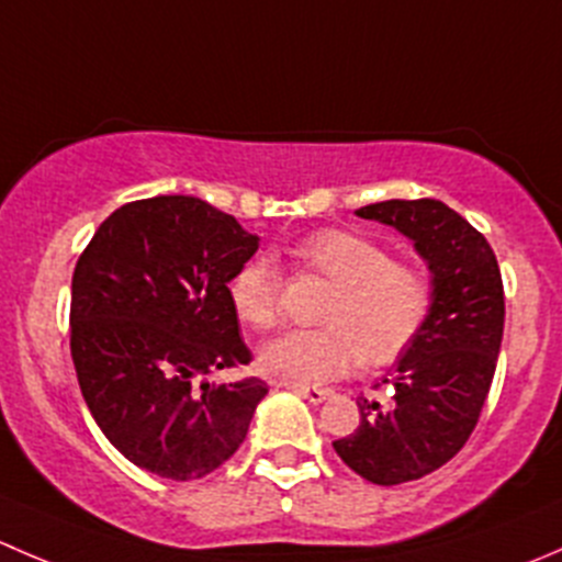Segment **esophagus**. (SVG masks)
I'll list each match as a JSON object with an SVG mask.
<instances>
[{"label":"esophagus","instance_id":"esophagus-1","mask_svg":"<svg viewBox=\"0 0 562 562\" xmlns=\"http://www.w3.org/2000/svg\"><path fill=\"white\" fill-rule=\"evenodd\" d=\"M282 386H285V389H291L293 394L304 396V400H310V402H313V405H317V402H323V400H328V396L334 394L331 389H317V386H296V383H282Z\"/></svg>","mask_w":562,"mask_h":562}]
</instances>
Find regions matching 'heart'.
I'll return each instance as SVG.
<instances>
[{
    "mask_svg": "<svg viewBox=\"0 0 562 562\" xmlns=\"http://www.w3.org/2000/svg\"><path fill=\"white\" fill-rule=\"evenodd\" d=\"M293 263L331 282L317 328H296L260 350L266 375L282 383H326L364 356L386 364L416 339L432 310V280L411 260H396L381 241L345 228H321L288 247ZM280 271L247 258L228 280L234 315L255 331L280 317Z\"/></svg>",
    "mask_w": 562,
    "mask_h": 562,
    "instance_id": "obj_1",
    "label": "heart"
}]
</instances>
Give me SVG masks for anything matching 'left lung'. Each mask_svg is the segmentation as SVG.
<instances>
[{
  "mask_svg": "<svg viewBox=\"0 0 562 562\" xmlns=\"http://www.w3.org/2000/svg\"><path fill=\"white\" fill-rule=\"evenodd\" d=\"M413 239L432 271V310L396 364L391 400L359 396V427L334 451L372 484H405L443 468L475 429L501 353V266L484 234L435 198L361 206Z\"/></svg>",
  "mask_w": 562,
  "mask_h": 562,
  "instance_id": "8db88e82",
  "label": "left lung"
}]
</instances>
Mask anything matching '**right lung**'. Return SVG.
<instances>
[{
    "label": "right lung",
    "mask_w": 562,
    "mask_h": 562,
    "mask_svg": "<svg viewBox=\"0 0 562 562\" xmlns=\"http://www.w3.org/2000/svg\"><path fill=\"white\" fill-rule=\"evenodd\" d=\"M255 249L258 236L201 198L157 195L116 209L78 258V386L105 438L138 468L203 479L245 443L269 386L203 378L252 361L228 280Z\"/></svg>",
    "instance_id": "add662e5"
}]
</instances>
